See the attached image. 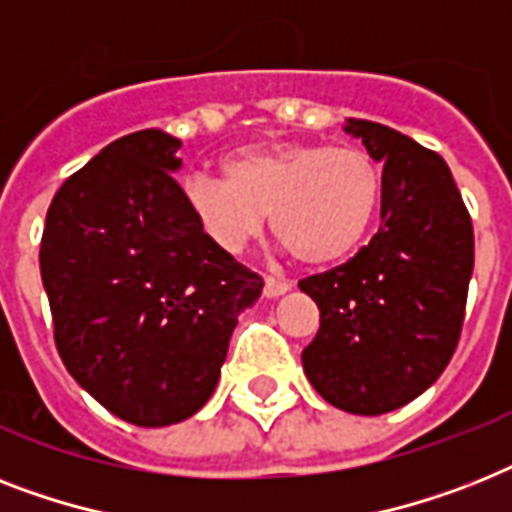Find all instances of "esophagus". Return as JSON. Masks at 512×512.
Masks as SVG:
<instances>
[{
    "label": "esophagus",
    "mask_w": 512,
    "mask_h": 512,
    "mask_svg": "<svg viewBox=\"0 0 512 512\" xmlns=\"http://www.w3.org/2000/svg\"><path fill=\"white\" fill-rule=\"evenodd\" d=\"M292 289V284L286 281V278H276V276H265V297H281Z\"/></svg>",
    "instance_id": "obj_1"
}]
</instances>
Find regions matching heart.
I'll return each mask as SVG.
<instances>
[{"mask_svg":"<svg viewBox=\"0 0 512 512\" xmlns=\"http://www.w3.org/2000/svg\"><path fill=\"white\" fill-rule=\"evenodd\" d=\"M223 170L226 178H186L184 202L207 239L231 255L263 234L270 213L276 236L302 263H342L363 247L381 207V168L357 147H247Z\"/></svg>","mask_w":512,"mask_h":512,"instance_id":"1","label":"heart"}]
</instances>
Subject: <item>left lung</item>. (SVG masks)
I'll return each instance as SVG.
<instances>
[{
    "label": "left lung",
    "instance_id": "8db88e82",
    "mask_svg": "<svg viewBox=\"0 0 512 512\" xmlns=\"http://www.w3.org/2000/svg\"><path fill=\"white\" fill-rule=\"evenodd\" d=\"M344 131L384 162L381 226L352 260L299 281L321 310L302 368L328 405L381 415L426 392L458 347L473 226L436 152L373 120Z\"/></svg>",
    "mask_w": 512,
    "mask_h": 512
}]
</instances>
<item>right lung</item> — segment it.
<instances>
[{
    "mask_svg": "<svg viewBox=\"0 0 512 512\" xmlns=\"http://www.w3.org/2000/svg\"><path fill=\"white\" fill-rule=\"evenodd\" d=\"M178 149L160 128L107 144L54 194L39 252L68 373L147 429L213 397L236 321L263 292L189 213Z\"/></svg>",
    "mask_w": 512,
    "mask_h": 512,
    "instance_id": "1",
    "label": "right lung"
}]
</instances>
